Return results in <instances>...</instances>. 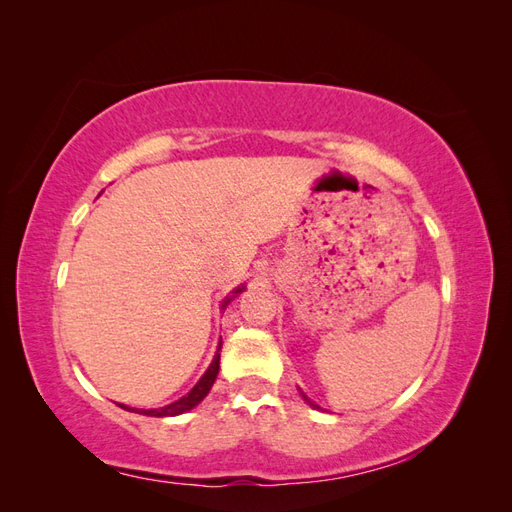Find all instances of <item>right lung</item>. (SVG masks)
Returning a JSON list of instances; mask_svg holds the SVG:
<instances>
[{
    "mask_svg": "<svg viewBox=\"0 0 512 512\" xmlns=\"http://www.w3.org/2000/svg\"><path fill=\"white\" fill-rule=\"evenodd\" d=\"M241 290H243V288H237L235 292H241ZM228 301H230V299H228ZM228 301H226V303H228ZM220 348H222V344L218 346V352H215L209 369L205 371V376L196 382V386H194V389H192L188 395L181 397L179 401H175V404L158 408V410H130L128 406H121V408H126V410H130V412L145 414V416H177V414H183V412L192 410L194 406H198L200 401H203V399L207 397V393L211 391V386H213L215 378H218V371H220Z\"/></svg>",
    "mask_w": 512,
    "mask_h": 512,
    "instance_id": "add662e5",
    "label": "right lung"
}]
</instances>
